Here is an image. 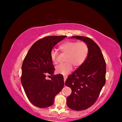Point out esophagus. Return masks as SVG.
Instances as JSON below:
<instances>
[{
    "mask_svg": "<svg viewBox=\"0 0 122 122\" xmlns=\"http://www.w3.org/2000/svg\"><path fill=\"white\" fill-rule=\"evenodd\" d=\"M67 76H64V81L65 82L66 81V79H67Z\"/></svg>",
    "mask_w": 122,
    "mask_h": 122,
    "instance_id": "obj_1",
    "label": "esophagus"
}]
</instances>
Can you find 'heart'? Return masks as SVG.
Masks as SVG:
<instances>
[{"mask_svg":"<svg viewBox=\"0 0 122 122\" xmlns=\"http://www.w3.org/2000/svg\"><path fill=\"white\" fill-rule=\"evenodd\" d=\"M60 49L64 53L67 54L66 62L57 66L55 70L57 73L67 75L73 69V65L78 68L82 65L86 61L88 54L89 49L87 44L83 42L67 41L62 43ZM58 52L55 49L50 52V57L54 64L57 63Z\"/></svg>","mask_w":122,"mask_h":122,"instance_id":"1","label":"heart"}]
</instances>
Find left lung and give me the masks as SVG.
Masks as SVG:
<instances>
[{
	"instance_id": "obj_1",
	"label": "left lung",
	"mask_w": 122,
	"mask_h": 122,
	"mask_svg": "<svg viewBox=\"0 0 122 122\" xmlns=\"http://www.w3.org/2000/svg\"><path fill=\"white\" fill-rule=\"evenodd\" d=\"M86 43L89 49L86 61L66 81V86L72 89L67 98V104L73 110L87 109L97 100L105 83L106 63L101 50L92 39L82 36H73Z\"/></svg>"
}]
</instances>
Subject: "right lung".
<instances>
[{
  "instance_id": "1",
  "label": "right lung",
  "mask_w": 122,
  "mask_h": 122,
  "mask_svg": "<svg viewBox=\"0 0 122 122\" xmlns=\"http://www.w3.org/2000/svg\"><path fill=\"white\" fill-rule=\"evenodd\" d=\"M66 37L52 36L38 40L30 47L23 61L21 83L29 100L38 107L46 108L53 105L55 96L64 87L63 76L53 75L55 68L50 52ZM46 73L52 76L50 80L46 79Z\"/></svg>"
}]
</instances>
